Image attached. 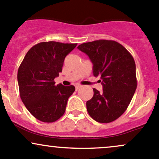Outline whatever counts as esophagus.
<instances>
[{
	"label": "esophagus",
	"mask_w": 159,
	"mask_h": 159,
	"mask_svg": "<svg viewBox=\"0 0 159 159\" xmlns=\"http://www.w3.org/2000/svg\"><path fill=\"white\" fill-rule=\"evenodd\" d=\"M81 88V85H76V86H75V90H79V89Z\"/></svg>",
	"instance_id": "obj_1"
}]
</instances>
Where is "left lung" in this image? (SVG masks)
I'll list each match as a JSON object with an SVG mask.
<instances>
[{
  "instance_id": "obj_1",
  "label": "left lung",
  "mask_w": 159,
  "mask_h": 159,
  "mask_svg": "<svg viewBox=\"0 0 159 159\" xmlns=\"http://www.w3.org/2000/svg\"><path fill=\"white\" fill-rule=\"evenodd\" d=\"M78 50L86 53L93 63V74L100 76L102 91L93 88L87 101V110L99 123H109L126 111L137 82L134 60L126 48L115 41L98 40L84 43Z\"/></svg>"
}]
</instances>
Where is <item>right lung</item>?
Returning <instances> with one entry per match:
<instances>
[{"instance_id": "obj_1", "label": "right lung", "mask_w": 159, "mask_h": 159, "mask_svg": "<svg viewBox=\"0 0 159 159\" xmlns=\"http://www.w3.org/2000/svg\"><path fill=\"white\" fill-rule=\"evenodd\" d=\"M77 43L41 42L27 52L18 69L21 99L29 112L39 121L54 122L65 113L75 87L55 85L54 78L62 71L64 60Z\"/></svg>"}]
</instances>
